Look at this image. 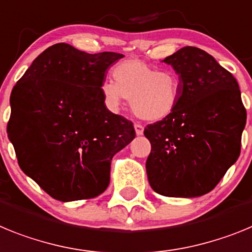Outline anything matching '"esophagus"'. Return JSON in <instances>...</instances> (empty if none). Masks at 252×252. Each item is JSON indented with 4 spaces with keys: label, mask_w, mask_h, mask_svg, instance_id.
I'll list each match as a JSON object with an SVG mask.
<instances>
[{
    "label": "esophagus",
    "mask_w": 252,
    "mask_h": 252,
    "mask_svg": "<svg viewBox=\"0 0 252 252\" xmlns=\"http://www.w3.org/2000/svg\"><path fill=\"white\" fill-rule=\"evenodd\" d=\"M134 129H135V134H137V135H142V134H143L144 128H143V126H142V124L135 123L134 124Z\"/></svg>",
    "instance_id": "34e87169"
}]
</instances>
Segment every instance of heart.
I'll list each match as a JSON object with an SVG mask.
<instances>
[{"mask_svg":"<svg viewBox=\"0 0 252 252\" xmlns=\"http://www.w3.org/2000/svg\"><path fill=\"white\" fill-rule=\"evenodd\" d=\"M114 82L105 81L100 87L104 104L119 110L124 97L133 113L146 122H159L174 114L181 95L179 74L159 69L141 60H126L114 65Z\"/></svg>","mask_w":252,"mask_h":252,"instance_id":"obj_1","label":"heart"}]
</instances>
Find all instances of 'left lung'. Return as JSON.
I'll use <instances>...</instances> for the list:
<instances>
[{
  "mask_svg": "<svg viewBox=\"0 0 252 252\" xmlns=\"http://www.w3.org/2000/svg\"><path fill=\"white\" fill-rule=\"evenodd\" d=\"M181 81L172 115L144 129L150 185L161 195L195 198L216 188L241 151L246 109L237 81L211 54L184 47L162 61Z\"/></svg>",
  "mask_w": 252,
  "mask_h": 252,
  "instance_id": "obj_1",
  "label": "left lung"
}]
</instances>
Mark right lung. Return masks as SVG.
I'll return each mask as SVG.
<instances>
[{
  "mask_svg": "<svg viewBox=\"0 0 252 252\" xmlns=\"http://www.w3.org/2000/svg\"><path fill=\"white\" fill-rule=\"evenodd\" d=\"M123 57L58 43L12 89L7 134L19 166L57 200L100 195L113 156L134 139L132 122L109 111L100 93L108 68Z\"/></svg>",
  "mask_w": 252,
  "mask_h": 252,
  "instance_id": "1",
  "label": "right lung"
}]
</instances>
